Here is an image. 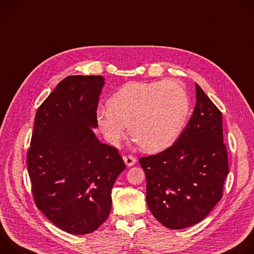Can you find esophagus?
I'll return each mask as SVG.
<instances>
[{
  "mask_svg": "<svg viewBox=\"0 0 254 254\" xmlns=\"http://www.w3.org/2000/svg\"><path fill=\"white\" fill-rule=\"evenodd\" d=\"M123 159H124V162L126 163L127 166H132L133 164L136 163V158L133 155H131V154L123 156Z\"/></svg>",
  "mask_w": 254,
  "mask_h": 254,
  "instance_id": "1",
  "label": "esophagus"
}]
</instances>
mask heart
Here are the masks:
<instances>
[{
  "label": "heart",
  "mask_w": 254,
  "mask_h": 254,
  "mask_svg": "<svg viewBox=\"0 0 254 254\" xmlns=\"http://www.w3.org/2000/svg\"><path fill=\"white\" fill-rule=\"evenodd\" d=\"M190 101L176 79L125 84L97 112V124L107 141L118 145L128 126L130 136L143 150L157 152L171 146L183 131Z\"/></svg>",
  "instance_id": "heart-1"
}]
</instances>
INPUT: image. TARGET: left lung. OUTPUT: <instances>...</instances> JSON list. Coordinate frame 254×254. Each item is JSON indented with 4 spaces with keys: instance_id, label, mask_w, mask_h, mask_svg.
Here are the masks:
<instances>
[{
    "instance_id": "1",
    "label": "left lung",
    "mask_w": 254,
    "mask_h": 254,
    "mask_svg": "<svg viewBox=\"0 0 254 254\" xmlns=\"http://www.w3.org/2000/svg\"><path fill=\"white\" fill-rule=\"evenodd\" d=\"M195 107L176 143L139 158L146 177V202L170 229L201 222L223 196L229 173L222 113L195 83Z\"/></svg>"
}]
</instances>
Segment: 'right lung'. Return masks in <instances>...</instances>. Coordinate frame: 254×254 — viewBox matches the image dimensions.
Here are the masks:
<instances>
[{"label":"right lung","mask_w":254,"mask_h":254,"mask_svg":"<svg viewBox=\"0 0 254 254\" xmlns=\"http://www.w3.org/2000/svg\"><path fill=\"white\" fill-rule=\"evenodd\" d=\"M102 75L64 78L38 108L27 167L36 207L62 230L83 235L108 218L111 190L125 170L118 149L97 127Z\"/></svg>","instance_id":"add662e5"}]
</instances>
